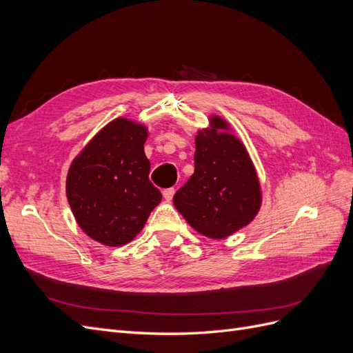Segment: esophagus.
I'll list each match as a JSON object with an SVG mask.
<instances>
[{
    "label": "esophagus",
    "instance_id": "34e87169",
    "mask_svg": "<svg viewBox=\"0 0 353 353\" xmlns=\"http://www.w3.org/2000/svg\"><path fill=\"white\" fill-rule=\"evenodd\" d=\"M174 194H175V190H174V188H166V190H163V199H165L166 201L172 200Z\"/></svg>",
    "mask_w": 353,
    "mask_h": 353
}]
</instances>
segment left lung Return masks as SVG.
I'll list each match as a JSON object with an SVG mask.
<instances>
[{
	"instance_id": "left-lung-1",
	"label": "left lung",
	"mask_w": 353,
	"mask_h": 353,
	"mask_svg": "<svg viewBox=\"0 0 353 353\" xmlns=\"http://www.w3.org/2000/svg\"><path fill=\"white\" fill-rule=\"evenodd\" d=\"M194 174L174 196V205L199 234L213 240L250 223L262 205L258 172L248 148L218 114L197 131Z\"/></svg>"
}]
</instances>
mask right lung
I'll list each match as a JSON object with an SVG mask.
<instances>
[{"mask_svg": "<svg viewBox=\"0 0 353 353\" xmlns=\"http://www.w3.org/2000/svg\"><path fill=\"white\" fill-rule=\"evenodd\" d=\"M147 126L116 117L72 160L66 196L81 230L92 240L119 248L137 237L162 200L150 183L144 153Z\"/></svg>", "mask_w": 353, "mask_h": 353, "instance_id": "1", "label": "right lung"}]
</instances>
